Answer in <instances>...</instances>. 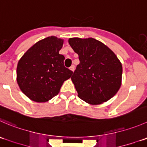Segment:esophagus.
Instances as JSON below:
<instances>
[{
    "label": "esophagus",
    "mask_w": 147,
    "mask_h": 147,
    "mask_svg": "<svg viewBox=\"0 0 147 147\" xmlns=\"http://www.w3.org/2000/svg\"><path fill=\"white\" fill-rule=\"evenodd\" d=\"M69 69H70L71 71H72V72H74V70H75V66H74V65H72V66L69 67Z\"/></svg>",
    "instance_id": "esophagus-1"
}]
</instances>
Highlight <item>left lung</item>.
Masks as SVG:
<instances>
[{
    "instance_id": "left-lung-1",
    "label": "left lung",
    "mask_w": 147,
    "mask_h": 147,
    "mask_svg": "<svg viewBox=\"0 0 147 147\" xmlns=\"http://www.w3.org/2000/svg\"><path fill=\"white\" fill-rule=\"evenodd\" d=\"M69 45L79 56L71 80L78 97L91 105L113 98L121 85L122 65L111 49L93 38H69Z\"/></svg>"
}]
</instances>
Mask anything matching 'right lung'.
Listing matches in <instances>:
<instances>
[{
  "mask_svg": "<svg viewBox=\"0 0 147 147\" xmlns=\"http://www.w3.org/2000/svg\"><path fill=\"white\" fill-rule=\"evenodd\" d=\"M63 43V39L54 36L47 37L34 44L18 61L17 83L31 100L49 101L73 73L65 67V57L59 53Z\"/></svg>",
  "mask_w": 147,
  "mask_h": 147,
  "instance_id": "right-lung-1",
  "label": "right lung"
}]
</instances>
